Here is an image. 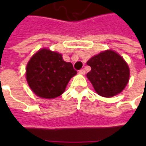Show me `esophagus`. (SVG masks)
I'll return each mask as SVG.
<instances>
[{
    "label": "esophagus",
    "mask_w": 146,
    "mask_h": 146,
    "mask_svg": "<svg viewBox=\"0 0 146 146\" xmlns=\"http://www.w3.org/2000/svg\"><path fill=\"white\" fill-rule=\"evenodd\" d=\"M79 73L81 75H85V70H84V69H81V70H79Z\"/></svg>",
    "instance_id": "1"
}]
</instances>
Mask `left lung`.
Instances as JSON below:
<instances>
[{"instance_id":"8db88e82","label":"left lung","mask_w":146,"mask_h":146,"mask_svg":"<svg viewBox=\"0 0 146 146\" xmlns=\"http://www.w3.org/2000/svg\"><path fill=\"white\" fill-rule=\"evenodd\" d=\"M91 66L88 79L98 95L111 98L121 93L129 80V68L123 58L112 50H106L88 61Z\"/></svg>"}]
</instances>
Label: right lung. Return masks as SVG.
Here are the masks:
<instances>
[{
  "label": "right lung",
  "mask_w": 146,
  "mask_h": 146,
  "mask_svg": "<svg viewBox=\"0 0 146 146\" xmlns=\"http://www.w3.org/2000/svg\"><path fill=\"white\" fill-rule=\"evenodd\" d=\"M77 71L62 54L43 48L30 59L27 66V80L38 97L54 98L64 93L68 82Z\"/></svg>",
  "instance_id": "1"
}]
</instances>
